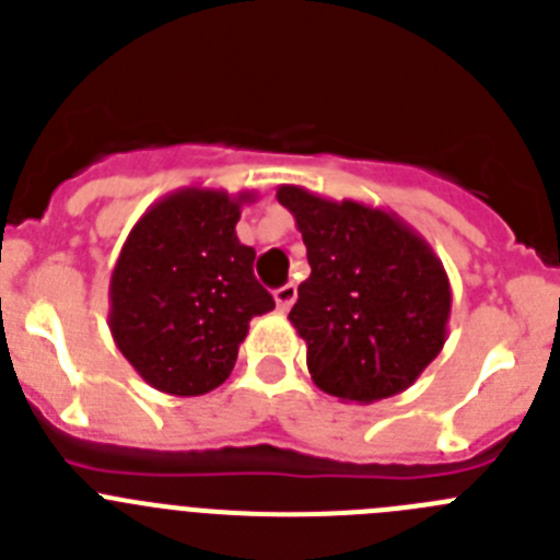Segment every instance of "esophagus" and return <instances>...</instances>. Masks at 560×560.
<instances>
[{
    "label": "esophagus",
    "mask_w": 560,
    "mask_h": 560,
    "mask_svg": "<svg viewBox=\"0 0 560 560\" xmlns=\"http://www.w3.org/2000/svg\"><path fill=\"white\" fill-rule=\"evenodd\" d=\"M294 300H296V289L294 285H280V289L275 291V303H277V308L280 311H289L291 305H294Z\"/></svg>",
    "instance_id": "34e87169"
}]
</instances>
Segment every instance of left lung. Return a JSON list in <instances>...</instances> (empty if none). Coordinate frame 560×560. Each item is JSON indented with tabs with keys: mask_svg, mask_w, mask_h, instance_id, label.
<instances>
[{
	"mask_svg": "<svg viewBox=\"0 0 560 560\" xmlns=\"http://www.w3.org/2000/svg\"><path fill=\"white\" fill-rule=\"evenodd\" d=\"M308 249L289 319L323 393L373 404L412 387L446 345L452 285L432 246L395 212L277 187Z\"/></svg>",
	"mask_w": 560,
	"mask_h": 560,
	"instance_id": "8db88e82",
	"label": "left lung"
}]
</instances>
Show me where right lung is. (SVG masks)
<instances>
[{
    "label": "right lung",
    "mask_w": 560,
    "mask_h": 560,
    "mask_svg": "<svg viewBox=\"0 0 560 560\" xmlns=\"http://www.w3.org/2000/svg\"><path fill=\"white\" fill-rule=\"evenodd\" d=\"M255 192L182 187L128 232L108 283V328L142 381L205 395L235 368L252 316L275 308L255 280V249L235 235Z\"/></svg>",
    "instance_id": "1"
}]
</instances>
